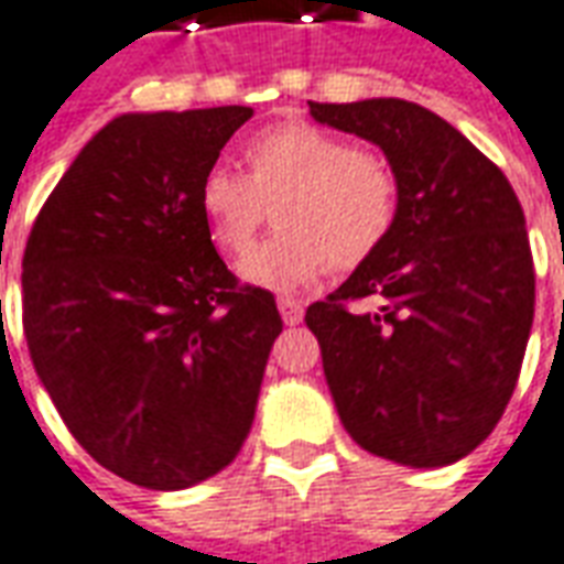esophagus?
Here are the masks:
<instances>
[{
    "label": "esophagus",
    "instance_id": "1",
    "mask_svg": "<svg viewBox=\"0 0 564 564\" xmlns=\"http://www.w3.org/2000/svg\"><path fill=\"white\" fill-rule=\"evenodd\" d=\"M278 311H281V317L286 326H295V323H302V314H305V308H302V302H295V299H286V295H281L278 299Z\"/></svg>",
    "mask_w": 564,
    "mask_h": 564
}]
</instances>
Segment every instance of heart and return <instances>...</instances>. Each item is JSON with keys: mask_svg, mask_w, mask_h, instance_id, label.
<instances>
[{"mask_svg": "<svg viewBox=\"0 0 564 564\" xmlns=\"http://www.w3.org/2000/svg\"><path fill=\"white\" fill-rule=\"evenodd\" d=\"M247 176L210 167L198 183V214L216 250L241 256L274 200L281 235L238 265L243 283L293 293L329 265L354 271L388 243L400 214L391 164L348 137L308 121H283L243 143Z\"/></svg>", "mask_w": 564, "mask_h": 564, "instance_id": "heart-1", "label": "heart"}]
</instances>
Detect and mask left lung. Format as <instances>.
I'll use <instances>...</instances> for the list:
<instances>
[{
  "label": "left lung",
  "mask_w": 564,
  "mask_h": 564,
  "mask_svg": "<svg viewBox=\"0 0 564 564\" xmlns=\"http://www.w3.org/2000/svg\"><path fill=\"white\" fill-rule=\"evenodd\" d=\"M317 124L384 152L400 183L388 243L305 311L350 440L403 467H446L501 421L534 321L513 186L467 137L397 97L308 104ZM372 297V312L345 301Z\"/></svg>",
  "instance_id": "left-lung-1"
}]
</instances>
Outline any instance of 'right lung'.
Wrapping results in <instances>:
<instances>
[{"instance_id":"obj_1","label":"right lung","mask_w":564,"mask_h":564,"mask_svg":"<svg viewBox=\"0 0 564 564\" xmlns=\"http://www.w3.org/2000/svg\"><path fill=\"white\" fill-rule=\"evenodd\" d=\"M250 118V106L112 118L26 241L35 376L90 458L133 486H198L253 427L283 321L269 290L238 286L198 214L200 176Z\"/></svg>"}]
</instances>
